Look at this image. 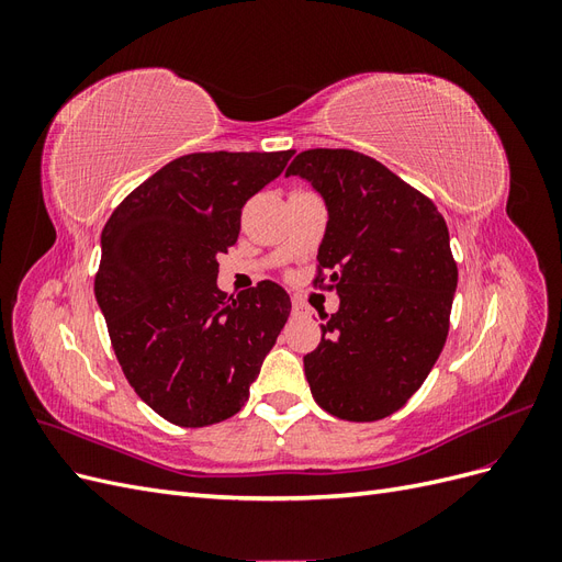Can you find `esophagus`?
I'll use <instances>...</instances> for the list:
<instances>
[{
  "mask_svg": "<svg viewBox=\"0 0 562 562\" xmlns=\"http://www.w3.org/2000/svg\"><path fill=\"white\" fill-rule=\"evenodd\" d=\"M291 304H293V307H291L293 316H307V314H310V307H307V304H304L300 297H293Z\"/></svg>",
  "mask_w": 562,
  "mask_h": 562,
  "instance_id": "esophagus-1",
  "label": "esophagus"
}]
</instances>
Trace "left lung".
<instances>
[{"mask_svg":"<svg viewBox=\"0 0 562 562\" xmlns=\"http://www.w3.org/2000/svg\"><path fill=\"white\" fill-rule=\"evenodd\" d=\"M285 176L326 201L318 277L339 295L304 356L314 401L347 422L394 415L443 351L457 291L450 234L434 201L353 149H307ZM328 270L331 277L322 274Z\"/></svg>","mask_w":562,"mask_h":562,"instance_id":"8db88e82","label":"left lung"}]
</instances>
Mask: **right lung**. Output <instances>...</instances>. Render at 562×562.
<instances>
[{
    "label": "right lung",
    "instance_id": "add662e5",
    "mask_svg": "<svg viewBox=\"0 0 562 562\" xmlns=\"http://www.w3.org/2000/svg\"><path fill=\"white\" fill-rule=\"evenodd\" d=\"M293 155L173 159L119 203L100 236L93 291L116 361L135 394L178 427L239 413L291 314V297L271 281L229 303L217 258L239 239L244 203Z\"/></svg>",
    "mask_w": 562,
    "mask_h": 562
}]
</instances>
